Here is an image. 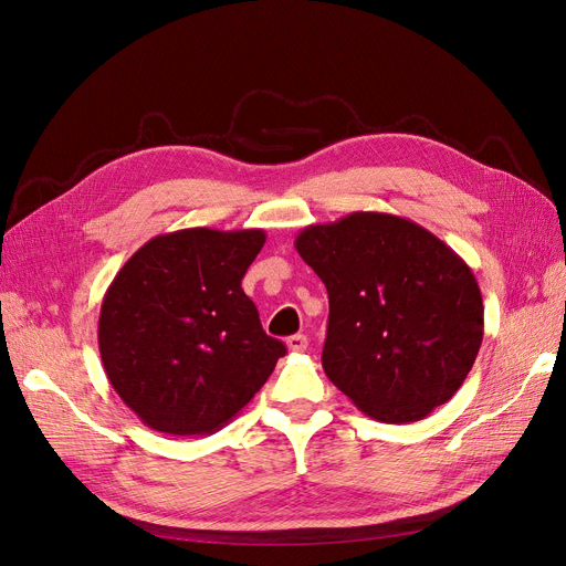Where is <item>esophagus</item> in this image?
I'll return each mask as SVG.
<instances>
[{"mask_svg": "<svg viewBox=\"0 0 566 566\" xmlns=\"http://www.w3.org/2000/svg\"><path fill=\"white\" fill-rule=\"evenodd\" d=\"M286 347H289V352H296V354H301V352H305L307 349V337L305 335H291L289 339H286Z\"/></svg>", "mask_w": 566, "mask_h": 566, "instance_id": "1", "label": "esophagus"}]
</instances>
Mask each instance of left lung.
Returning a JSON list of instances; mask_svg holds the SVG:
<instances>
[{"mask_svg": "<svg viewBox=\"0 0 566 566\" xmlns=\"http://www.w3.org/2000/svg\"><path fill=\"white\" fill-rule=\"evenodd\" d=\"M328 289L324 373L363 413L413 423L449 402L483 339L472 268L434 233L388 212H352L296 238Z\"/></svg>", "mask_w": 566, "mask_h": 566, "instance_id": "1", "label": "left lung"}]
</instances>
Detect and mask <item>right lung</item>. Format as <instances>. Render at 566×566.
<instances>
[{"label":"right lung","instance_id":"1","mask_svg":"<svg viewBox=\"0 0 566 566\" xmlns=\"http://www.w3.org/2000/svg\"><path fill=\"white\" fill-rule=\"evenodd\" d=\"M263 242V229H182L119 268L96 335L111 386L147 428L217 432L286 354L240 286Z\"/></svg>","mask_w":566,"mask_h":566}]
</instances>
